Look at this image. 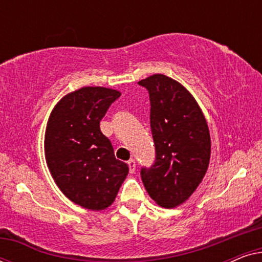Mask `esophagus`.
<instances>
[{
    "label": "esophagus",
    "mask_w": 262,
    "mask_h": 262,
    "mask_svg": "<svg viewBox=\"0 0 262 262\" xmlns=\"http://www.w3.org/2000/svg\"><path fill=\"white\" fill-rule=\"evenodd\" d=\"M127 164H128V169H130V173H135V170H136V161L134 159L128 160L127 161Z\"/></svg>",
    "instance_id": "1"
}]
</instances>
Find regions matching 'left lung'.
Segmentation results:
<instances>
[{
	"label": "left lung",
	"mask_w": 262,
	"mask_h": 262,
	"mask_svg": "<svg viewBox=\"0 0 262 262\" xmlns=\"http://www.w3.org/2000/svg\"><path fill=\"white\" fill-rule=\"evenodd\" d=\"M150 98V126L156 160L143 167L142 181L152 200L171 209L186 202L205 177L211 155L210 131L195 99L162 74L139 81Z\"/></svg>",
	"instance_id": "obj_1"
}]
</instances>
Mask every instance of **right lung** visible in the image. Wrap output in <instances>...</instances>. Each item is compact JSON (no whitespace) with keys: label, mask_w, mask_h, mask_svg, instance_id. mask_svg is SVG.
<instances>
[{"label":"right lung","mask_w":262,"mask_h":262,"mask_svg":"<svg viewBox=\"0 0 262 262\" xmlns=\"http://www.w3.org/2000/svg\"><path fill=\"white\" fill-rule=\"evenodd\" d=\"M119 96L116 89L83 87L63 96L50 114L46 163L63 194L84 209L112 205L128 173L100 130V120Z\"/></svg>","instance_id":"add662e5"}]
</instances>
